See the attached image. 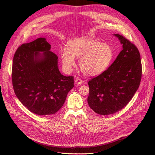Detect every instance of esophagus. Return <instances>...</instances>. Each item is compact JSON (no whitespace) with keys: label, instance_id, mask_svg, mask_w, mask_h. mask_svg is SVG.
<instances>
[{"label":"esophagus","instance_id":"esophagus-1","mask_svg":"<svg viewBox=\"0 0 155 155\" xmlns=\"http://www.w3.org/2000/svg\"><path fill=\"white\" fill-rule=\"evenodd\" d=\"M75 82L77 85H81V84H83V81L79 78H77L75 80Z\"/></svg>","mask_w":155,"mask_h":155}]
</instances>
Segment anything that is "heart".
Instances as JSON below:
<instances>
[{
    "label": "heart",
    "mask_w": 155,
    "mask_h": 155,
    "mask_svg": "<svg viewBox=\"0 0 155 155\" xmlns=\"http://www.w3.org/2000/svg\"><path fill=\"white\" fill-rule=\"evenodd\" d=\"M114 53L112 47L91 36L76 38L68 42V49H63L60 57L64 69L70 71L75 65V58H80L79 67L84 75L96 76L107 70Z\"/></svg>",
    "instance_id": "obj_1"
}]
</instances>
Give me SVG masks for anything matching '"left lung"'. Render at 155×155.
<instances>
[{"label": "left lung", "instance_id": "8db88e82", "mask_svg": "<svg viewBox=\"0 0 155 155\" xmlns=\"http://www.w3.org/2000/svg\"><path fill=\"white\" fill-rule=\"evenodd\" d=\"M114 36L123 45V50L106 70L88 82V105L100 115L112 114L123 109L132 99L141 82L139 50L124 36Z\"/></svg>", "mask_w": 155, "mask_h": 155}]
</instances>
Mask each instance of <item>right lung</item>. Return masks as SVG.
Here are the masks:
<instances>
[{
    "label": "right lung",
    "instance_id": "right-lung-1",
    "mask_svg": "<svg viewBox=\"0 0 155 155\" xmlns=\"http://www.w3.org/2000/svg\"><path fill=\"white\" fill-rule=\"evenodd\" d=\"M50 49L46 38H39L20 46L13 58L15 95L29 111L39 116L56 114L74 86L73 77L61 74L58 56Z\"/></svg>",
    "mask_w": 155,
    "mask_h": 155
}]
</instances>
